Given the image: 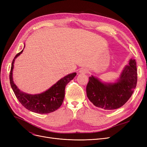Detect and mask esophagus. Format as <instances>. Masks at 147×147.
Here are the masks:
<instances>
[{"label": "esophagus", "mask_w": 147, "mask_h": 147, "mask_svg": "<svg viewBox=\"0 0 147 147\" xmlns=\"http://www.w3.org/2000/svg\"><path fill=\"white\" fill-rule=\"evenodd\" d=\"M79 73H80V74H86V73H88V70H87L86 69H85V68H81V69H80Z\"/></svg>", "instance_id": "34e87169"}]
</instances>
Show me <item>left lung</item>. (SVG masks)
Listing matches in <instances>:
<instances>
[{
    "mask_svg": "<svg viewBox=\"0 0 147 147\" xmlns=\"http://www.w3.org/2000/svg\"><path fill=\"white\" fill-rule=\"evenodd\" d=\"M135 59H130L120 79L115 83L105 84L91 76L86 86L87 96L94 105L106 110L117 109L124 105L134 93L137 83Z\"/></svg>",
    "mask_w": 147,
    "mask_h": 147,
    "instance_id": "left-lung-1",
    "label": "left lung"
}]
</instances>
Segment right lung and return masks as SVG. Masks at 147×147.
I'll return each mask as SVG.
<instances>
[{"label":"right lung","mask_w":147,"mask_h":147,"mask_svg":"<svg viewBox=\"0 0 147 147\" xmlns=\"http://www.w3.org/2000/svg\"><path fill=\"white\" fill-rule=\"evenodd\" d=\"M17 53L12 61L9 80L11 88L20 102L27 110L38 114H48L55 111L61 107L64 101L65 86L76 76V73L69 74L62 78L54 85L43 93L30 95L21 92L13 82L12 71L14 61L22 52Z\"/></svg>","instance_id":"add662e5"}]
</instances>
